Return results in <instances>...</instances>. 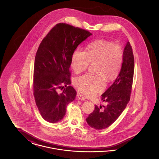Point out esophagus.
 <instances>
[{"instance_id":"34e87169","label":"esophagus","mask_w":159,"mask_h":159,"mask_svg":"<svg viewBox=\"0 0 159 159\" xmlns=\"http://www.w3.org/2000/svg\"><path fill=\"white\" fill-rule=\"evenodd\" d=\"M77 98L79 99H80V100H85V97H84V96H83V95H82L81 93H77Z\"/></svg>"}]
</instances>
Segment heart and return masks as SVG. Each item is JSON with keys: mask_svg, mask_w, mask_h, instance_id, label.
<instances>
[{"mask_svg": "<svg viewBox=\"0 0 159 159\" xmlns=\"http://www.w3.org/2000/svg\"><path fill=\"white\" fill-rule=\"evenodd\" d=\"M121 47L110 42L97 41L88 46L86 52L77 49L72 55L71 66L77 73L85 71L90 64H95L96 76L84 75L77 77L73 84L79 91L88 96H93L103 90L105 80L111 82L119 75L123 62Z\"/></svg>", "mask_w": 159, "mask_h": 159, "instance_id": "obj_1", "label": "heart"}]
</instances>
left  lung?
I'll return each instance as SVG.
<instances>
[{"mask_svg":"<svg viewBox=\"0 0 159 159\" xmlns=\"http://www.w3.org/2000/svg\"><path fill=\"white\" fill-rule=\"evenodd\" d=\"M134 73V57L130 43L124 50L121 70L114 83L101 95L107 106H95L86 121L91 128L102 130L109 127L120 116L130 100Z\"/></svg>","mask_w":159,"mask_h":159,"instance_id":"8db88e82","label":"left lung"}]
</instances>
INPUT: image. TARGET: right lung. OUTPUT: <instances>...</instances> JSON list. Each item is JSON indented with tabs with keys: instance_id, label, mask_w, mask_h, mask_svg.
I'll list each match as a JSON object with an SVG mask.
<instances>
[{
	"instance_id": "obj_1",
	"label": "right lung",
	"mask_w": 159,
	"mask_h": 159,
	"mask_svg": "<svg viewBox=\"0 0 159 159\" xmlns=\"http://www.w3.org/2000/svg\"><path fill=\"white\" fill-rule=\"evenodd\" d=\"M92 35L88 31L59 23L46 36L35 57L33 92L36 106L46 121L55 123L64 118L77 92L71 86L70 67L78 45ZM66 88L62 93V84Z\"/></svg>"
}]
</instances>
